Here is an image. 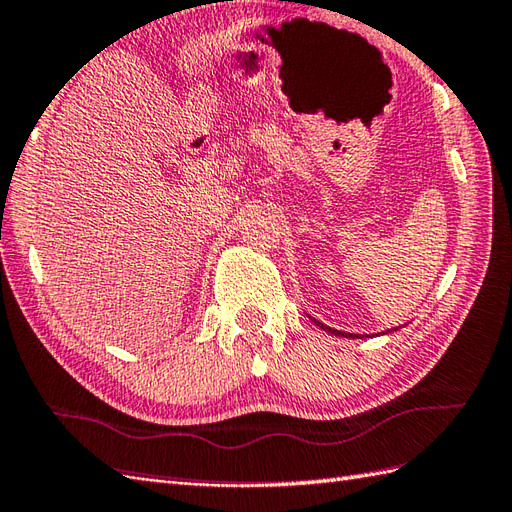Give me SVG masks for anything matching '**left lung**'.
<instances>
[{"label":"left lung","mask_w":512,"mask_h":512,"mask_svg":"<svg viewBox=\"0 0 512 512\" xmlns=\"http://www.w3.org/2000/svg\"><path fill=\"white\" fill-rule=\"evenodd\" d=\"M310 320H314V323L323 329V331H327V334H331V336H342V338H364L362 334H349V331H338V329H331L329 325H325V323H320V320H316V318H312L310 316ZM403 325H399V327H392V329H386V331H382V334H390V331H397V329H401ZM371 336H377V334H371ZM366 338H368V334H366Z\"/></svg>","instance_id":"left-lung-1"}]
</instances>
